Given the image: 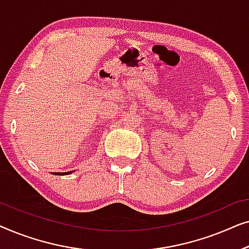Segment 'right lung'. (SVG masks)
I'll return each instance as SVG.
<instances>
[{
	"label": "right lung",
	"instance_id": "1",
	"mask_svg": "<svg viewBox=\"0 0 249 249\" xmlns=\"http://www.w3.org/2000/svg\"><path fill=\"white\" fill-rule=\"evenodd\" d=\"M73 172V171H69V172H52L53 175H57V176H62V175H69V173Z\"/></svg>",
	"mask_w": 249,
	"mask_h": 249
}]
</instances>
